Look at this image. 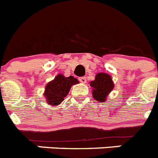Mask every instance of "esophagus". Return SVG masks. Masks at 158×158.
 I'll use <instances>...</instances> for the list:
<instances>
[{
	"label": "esophagus",
	"mask_w": 158,
	"mask_h": 158,
	"mask_svg": "<svg viewBox=\"0 0 158 158\" xmlns=\"http://www.w3.org/2000/svg\"><path fill=\"white\" fill-rule=\"evenodd\" d=\"M79 81L82 84H85L86 83V77H79Z\"/></svg>",
	"instance_id": "obj_1"
}]
</instances>
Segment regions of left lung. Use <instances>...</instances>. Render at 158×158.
I'll use <instances>...</instances> for the list:
<instances>
[{
  "label": "left lung",
  "instance_id": "8db88e82",
  "mask_svg": "<svg viewBox=\"0 0 158 158\" xmlns=\"http://www.w3.org/2000/svg\"><path fill=\"white\" fill-rule=\"evenodd\" d=\"M93 89V97L99 102L107 100V96L113 90L115 85L112 78L106 73H99L95 77V80L90 82Z\"/></svg>",
  "mask_w": 158,
  "mask_h": 158
}]
</instances>
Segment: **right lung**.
Instances as JSON below:
<instances>
[{
  "label": "right lung",
  "instance_id": "right-lung-1",
  "mask_svg": "<svg viewBox=\"0 0 158 158\" xmlns=\"http://www.w3.org/2000/svg\"><path fill=\"white\" fill-rule=\"evenodd\" d=\"M78 83L77 79L73 76L67 77L63 74H58L45 87L43 96L47 100V103L51 106L59 105L68 95L71 87Z\"/></svg>",
  "mask_w": 158,
  "mask_h": 158
}]
</instances>
